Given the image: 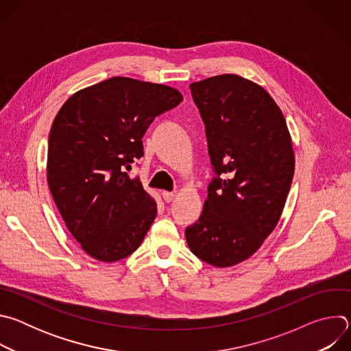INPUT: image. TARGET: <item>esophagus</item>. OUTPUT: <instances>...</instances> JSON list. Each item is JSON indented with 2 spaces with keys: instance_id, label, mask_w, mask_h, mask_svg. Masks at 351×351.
<instances>
[{
  "instance_id": "esophagus-1",
  "label": "esophagus",
  "mask_w": 351,
  "mask_h": 351,
  "mask_svg": "<svg viewBox=\"0 0 351 351\" xmlns=\"http://www.w3.org/2000/svg\"><path fill=\"white\" fill-rule=\"evenodd\" d=\"M162 198L165 199V203H171L172 199L175 198V194L171 191H162Z\"/></svg>"
}]
</instances>
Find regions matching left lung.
<instances>
[{"label": "left lung", "mask_w": 351, "mask_h": 351, "mask_svg": "<svg viewBox=\"0 0 351 351\" xmlns=\"http://www.w3.org/2000/svg\"><path fill=\"white\" fill-rule=\"evenodd\" d=\"M190 90L215 175L186 240L199 260L232 267L253 256L278 225L294 173L291 138L274 98L253 82L219 75Z\"/></svg>", "instance_id": "left-lung-1"}]
</instances>
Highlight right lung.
Wrapping results in <instances>:
<instances>
[{
  "instance_id": "right-lung-1",
  "label": "right lung",
  "mask_w": 351,
  "mask_h": 351,
  "mask_svg": "<svg viewBox=\"0 0 351 351\" xmlns=\"http://www.w3.org/2000/svg\"><path fill=\"white\" fill-rule=\"evenodd\" d=\"M182 99L169 86L117 76L75 93L57 114L47 180L66 228L93 258H126L154 222L157 203L128 171L144 156L148 126Z\"/></svg>"
}]
</instances>
